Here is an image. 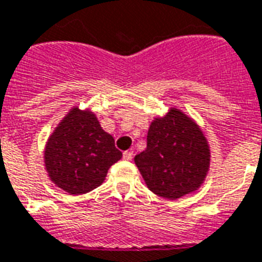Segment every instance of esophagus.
<instances>
[{"mask_svg": "<svg viewBox=\"0 0 262 262\" xmlns=\"http://www.w3.org/2000/svg\"><path fill=\"white\" fill-rule=\"evenodd\" d=\"M132 158H133V151H125V152H123V159L130 161Z\"/></svg>", "mask_w": 262, "mask_h": 262, "instance_id": "obj_1", "label": "esophagus"}]
</instances>
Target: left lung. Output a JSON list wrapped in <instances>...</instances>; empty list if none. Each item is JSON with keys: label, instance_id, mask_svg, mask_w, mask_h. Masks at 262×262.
Returning <instances> with one entry per match:
<instances>
[{"label": "left lung", "instance_id": "obj_1", "mask_svg": "<svg viewBox=\"0 0 262 262\" xmlns=\"http://www.w3.org/2000/svg\"><path fill=\"white\" fill-rule=\"evenodd\" d=\"M135 162L154 193L177 199L201 187L210 163L206 137L191 118L171 108L157 118L147 135V148Z\"/></svg>", "mask_w": 262, "mask_h": 262}]
</instances>
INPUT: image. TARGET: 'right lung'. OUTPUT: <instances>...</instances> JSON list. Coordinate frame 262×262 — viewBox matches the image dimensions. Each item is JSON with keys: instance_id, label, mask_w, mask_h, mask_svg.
I'll return each mask as SVG.
<instances>
[{"instance_id": "right-lung-1", "label": "right lung", "mask_w": 262, "mask_h": 262, "mask_svg": "<svg viewBox=\"0 0 262 262\" xmlns=\"http://www.w3.org/2000/svg\"><path fill=\"white\" fill-rule=\"evenodd\" d=\"M121 158L114 137L101 129L95 114L77 107L56 127L45 148L49 177L73 195L97 188Z\"/></svg>"}]
</instances>
